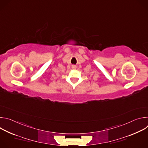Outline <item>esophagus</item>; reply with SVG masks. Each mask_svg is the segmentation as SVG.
<instances>
[{"label": "esophagus", "mask_w": 148, "mask_h": 148, "mask_svg": "<svg viewBox=\"0 0 148 148\" xmlns=\"http://www.w3.org/2000/svg\"><path fill=\"white\" fill-rule=\"evenodd\" d=\"M73 69H76V67H75V66H73Z\"/></svg>", "instance_id": "34e87169"}]
</instances>
